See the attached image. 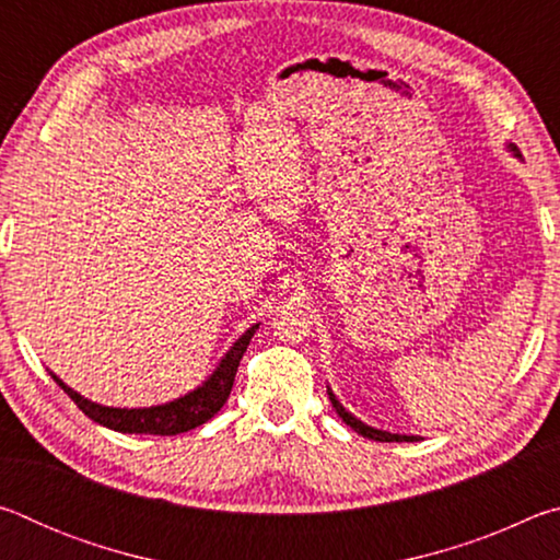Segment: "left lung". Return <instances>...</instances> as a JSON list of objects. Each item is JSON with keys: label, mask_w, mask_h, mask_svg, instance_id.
Returning <instances> with one entry per match:
<instances>
[{"label": "left lung", "mask_w": 560, "mask_h": 560, "mask_svg": "<svg viewBox=\"0 0 560 560\" xmlns=\"http://www.w3.org/2000/svg\"><path fill=\"white\" fill-rule=\"evenodd\" d=\"M511 150H514V153H516L514 145H511ZM516 155H518V153H516ZM328 397H330V402H334V407H336V412H338L340 420H343L350 430H355L358 434H363V438H368V440H375V442H415V440H417L415 434H393V432L375 430V428H371V424L360 422L358 417L350 415V412L346 410V407L336 400V395L330 393V387H328Z\"/></svg>", "instance_id": "left-lung-1"}]
</instances>
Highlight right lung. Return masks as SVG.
<instances>
[{
    "mask_svg": "<svg viewBox=\"0 0 560 560\" xmlns=\"http://www.w3.org/2000/svg\"><path fill=\"white\" fill-rule=\"evenodd\" d=\"M257 328L259 324H254L246 334H242V338L226 350V355L220 360V365L214 368V373L207 377L200 387H195L192 393H187L165 405L132 407V410H128V407H106V405L91 402L83 395L71 390V387L54 373L51 377L56 381V385H59L61 390L69 395L75 405H79V410L83 415H89L93 422L103 424V428L126 432V434H160V438H170V434H179V432L200 428V424L212 420V417L222 410V405L232 393L236 368H240V360L244 355L246 346H249L252 336L257 334Z\"/></svg>",
    "mask_w": 560,
    "mask_h": 560,
    "instance_id": "add662e5",
    "label": "right lung"
}]
</instances>
